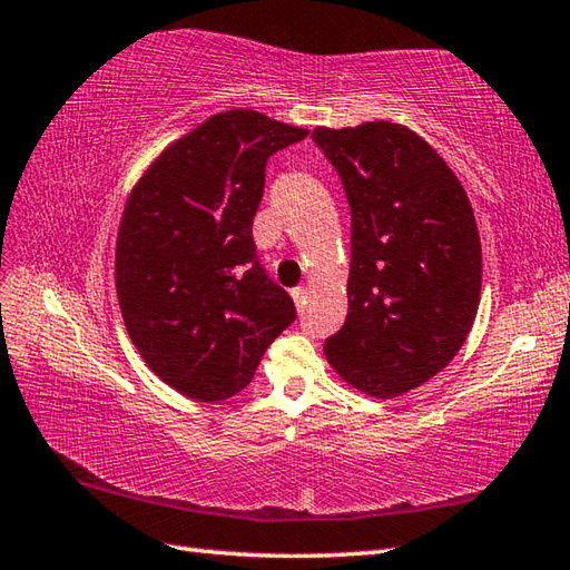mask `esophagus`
Listing matches in <instances>:
<instances>
[{
	"instance_id": "obj_1",
	"label": "esophagus",
	"mask_w": 570,
	"mask_h": 570,
	"mask_svg": "<svg viewBox=\"0 0 570 570\" xmlns=\"http://www.w3.org/2000/svg\"><path fill=\"white\" fill-rule=\"evenodd\" d=\"M306 294H308V288H306V286H296L294 292H292V296H294V301H296V306H298V308H304V306H306Z\"/></svg>"
}]
</instances>
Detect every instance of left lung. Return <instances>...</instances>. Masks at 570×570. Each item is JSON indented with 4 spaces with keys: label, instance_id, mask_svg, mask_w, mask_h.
<instances>
[{
    "label": "left lung",
    "instance_id": "left-lung-1",
    "mask_svg": "<svg viewBox=\"0 0 570 570\" xmlns=\"http://www.w3.org/2000/svg\"><path fill=\"white\" fill-rule=\"evenodd\" d=\"M343 180L350 217L347 318L325 357L355 390L392 399L451 362L475 321L482 249L465 188L394 122L313 129Z\"/></svg>",
    "mask_w": 570,
    "mask_h": 570
}]
</instances>
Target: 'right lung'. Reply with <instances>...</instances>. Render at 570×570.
<instances>
[{"mask_svg":"<svg viewBox=\"0 0 570 570\" xmlns=\"http://www.w3.org/2000/svg\"><path fill=\"white\" fill-rule=\"evenodd\" d=\"M308 131L254 110L213 115L161 151L117 235V298L151 372L198 402L252 382L296 306L257 257L252 223L269 156Z\"/></svg>","mask_w":570,"mask_h":570,"instance_id":"add662e5","label":"right lung"}]
</instances>
